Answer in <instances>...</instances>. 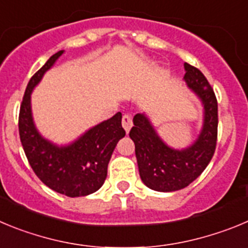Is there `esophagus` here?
<instances>
[{
	"label": "esophagus",
	"mask_w": 248,
	"mask_h": 248,
	"mask_svg": "<svg viewBox=\"0 0 248 248\" xmlns=\"http://www.w3.org/2000/svg\"><path fill=\"white\" fill-rule=\"evenodd\" d=\"M122 124H123V128L125 129L126 133H129V130H130L131 126H133V118H131V115L130 114L123 115Z\"/></svg>",
	"instance_id": "esophagus-1"
}]
</instances>
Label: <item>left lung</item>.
<instances>
[{
    "label": "left lung",
    "instance_id": "8db88e82",
    "mask_svg": "<svg viewBox=\"0 0 248 248\" xmlns=\"http://www.w3.org/2000/svg\"><path fill=\"white\" fill-rule=\"evenodd\" d=\"M185 81L204 106V124L192 146L174 150L160 139L145 114L134 117L129 136L135 144V155L141 181L150 189L174 192L189 186L206 169L217 140V101L212 86L201 70L185 63Z\"/></svg>",
    "mask_w": 248,
    "mask_h": 248
}]
</instances>
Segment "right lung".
<instances>
[{"label":"right lung","mask_w":248,"mask_h":248,"mask_svg":"<svg viewBox=\"0 0 248 248\" xmlns=\"http://www.w3.org/2000/svg\"><path fill=\"white\" fill-rule=\"evenodd\" d=\"M62 53L63 50H60L54 54L31 76L20 104L18 128L24 154L34 173L53 190L74 198L92 194L103 186L109 160L117 142L125 136V130L122 126V113L118 112L69 146H56L38 133L31 117V93Z\"/></svg>","instance_id":"obj_1"}]
</instances>
